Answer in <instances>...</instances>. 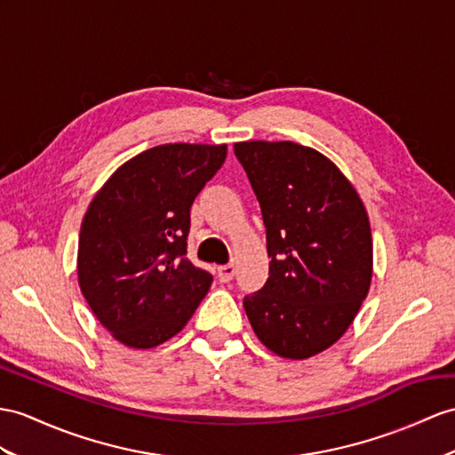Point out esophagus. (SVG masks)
<instances>
[{
	"mask_svg": "<svg viewBox=\"0 0 455 455\" xmlns=\"http://www.w3.org/2000/svg\"><path fill=\"white\" fill-rule=\"evenodd\" d=\"M234 275H235V266L234 264H224V266H220L218 268V278H220V282H229V280H234Z\"/></svg>",
	"mask_w": 455,
	"mask_h": 455,
	"instance_id": "34e87169",
	"label": "esophagus"
}]
</instances>
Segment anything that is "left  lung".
Listing matches in <instances>:
<instances>
[{"label": "left lung", "mask_w": 455, "mask_h": 455, "mask_svg": "<svg viewBox=\"0 0 455 455\" xmlns=\"http://www.w3.org/2000/svg\"><path fill=\"white\" fill-rule=\"evenodd\" d=\"M259 198L268 280L243 307L275 355L308 359L346 334L372 280V235L355 187L324 154L280 140L235 142Z\"/></svg>", "instance_id": "1"}]
</instances>
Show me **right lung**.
Wrapping results in <instances>:
<instances>
[{
    "label": "right lung",
    "instance_id": "obj_1",
    "mask_svg": "<svg viewBox=\"0 0 455 455\" xmlns=\"http://www.w3.org/2000/svg\"><path fill=\"white\" fill-rule=\"evenodd\" d=\"M226 144H160L104 183L79 234L76 274L94 316L132 349H150L189 323L212 285L185 257L191 206L226 162Z\"/></svg>",
    "mask_w": 455,
    "mask_h": 455
}]
</instances>
